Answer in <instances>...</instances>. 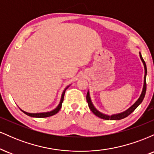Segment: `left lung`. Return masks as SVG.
I'll return each mask as SVG.
<instances>
[{
	"label": "left lung",
	"mask_w": 154,
	"mask_h": 154,
	"mask_svg": "<svg viewBox=\"0 0 154 154\" xmlns=\"http://www.w3.org/2000/svg\"><path fill=\"white\" fill-rule=\"evenodd\" d=\"M139 54H140V57L141 61H142V62L143 63V65H144L145 76H144L143 88L142 93H141L140 96L138 100H137V101H136L135 103H134L133 105H132V106L130 108V109H128L127 111H124V112H122V113H120V114H114V115L109 116V115H106V114H102V113H100V111H98L96 109H95V108L94 107V106H93V103H92V101L91 100V97H90L89 92H88L87 96H86V99H87V101H88V106H89L90 109H91L92 112H93L95 116H97L98 117L100 118V119H106V120H109V119H110V120H119V119H124V118L127 117V116L130 115V114H131L132 112H133V111H135V109H136V108H137L140 105V104L142 103L143 100V98L145 97V95H146V75H147V68H146V62H145L143 59L142 56H141V54H140V53H139Z\"/></svg>",
	"instance_id": "8db88e82"
}]
</instances>
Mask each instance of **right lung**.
Returning a JSON list of instances; mask_svg holds the SVG:
<instances>
[{
    "label": "right lung",
    "instance_id": "right-lung-1",
    "mask_svg": "<svg viewBox=\"0 0 154 154\" xmlns=\"http://www.w3.org/2000/svg\"><path fill=\"white\" fill-rule=\"evenodd\" d=\"M69 88V86L67 87L66 89L64 90L62 93V95H61V101H60V103L59 104V106H58L56 108V109H54V110L51 111H49V112H43V113H37V114H31V113H28V112H26V111H23L21 109V110L22 111V112H24V114H26L27 116H32V117H37V118H44V117H48V116H53L54 115V114H57L58 112H59L60 109H61V105H62V103H63V97H64V94H65V91H66V90L67 88Z\"/></svg>",
    "mask_w": 154,
    "mask_h": 154
}]
</instances>
